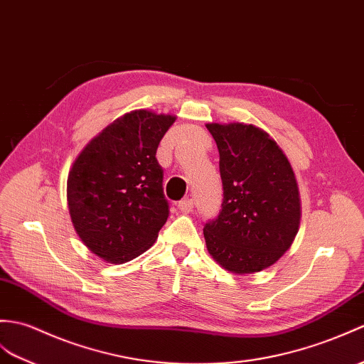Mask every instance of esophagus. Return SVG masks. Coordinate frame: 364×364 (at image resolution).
<instances>
[{
    "label": "esophagus",
    "mask_w": 364,
    "mask_h": 364,
    "mask_svg": "<svg viewBox=\"0 0 364 364\" xmlns=\"http://www.w3.org/2000/svg\"><path fill=\"white\" fill-rule=\"evenodd\" d=\"M193 205H196V203H193V200L186 198V200L178 201V209L181 210V213H184V214H189V213H192Z\"/></svg>",
    "instance_id": "34e87169"
}]
</instances>
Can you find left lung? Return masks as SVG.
<instances>
[{"label": "left lung", "instance_id": "8db88e82", "mask_svg": "<svg viewBox=\"0 0 364 364\" xmlns=\"http://www.w3.org/2000/svg\"><path fill=\"white\" fill-rule=\"evenodd\" d=\"M220 155V213L203 228L209 255L228 272L265 269L290 248L301 220L289 159L269 134L247 124H208Z\"/></svg>", "mask_w": 364, "mask_h": 364}]
</instances>
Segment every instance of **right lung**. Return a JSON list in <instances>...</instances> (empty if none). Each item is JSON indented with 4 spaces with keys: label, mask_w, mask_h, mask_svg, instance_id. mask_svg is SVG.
<instances>
[{
    "label": "right lung",
    "mask_w": 364,
    "mask_h": 364,
    "mask_svg": "<svg viewBox=\"0 0 364 364\" xmlns=\"http://www.w3.org/2000/svg\"><path fill=\"white\" fill-rule=\"evenodd\" d=\"M175 116L127 113L92 139L68 175V206L87 247L113 264L142 255L168 217L156 149Z\"/></svg>",
    "instance_id": "right-lung-1"
}]
</instances>
